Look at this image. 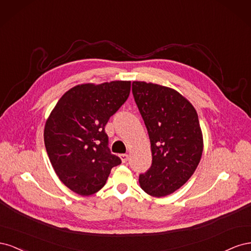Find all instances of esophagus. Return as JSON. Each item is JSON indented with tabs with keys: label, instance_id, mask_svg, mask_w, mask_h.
<instances>
[{
	"label": "esophagus",
	"instance_id": "34e87169",
	"mask_svg": "<svg viewBox=\"0 0 251 251\" xmlns=\"http://www.w3.org/2000/svg\"><path fill=\"white\" fill-rule=\"evenodd\" d=\"M119 157L121 159V161H123V163H126L127 161V159H128V155L127 154H121Z\"/></svg>",
	"mask_w": 251,
	"mask_h": 251
}]
</instances>
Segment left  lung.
<instances>
[{"instance_id": "8db88e82", "label": "left lung", "mask_w": 251, "mask_h": 251, "mask_svg": "<svg viewBox=\"0 0 251 251\" xmlns=\"http://www.w3.org/2000/svg\"><path fill=\"white\" fill-rule=\"evenodd\" d=\"M132 92L147 126L151 165L139 175L147 194L164 197L192 177L203 151L198 114L176 90L151 82L133 81Z\"/></svg>"}]
</instances>
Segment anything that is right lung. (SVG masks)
I'll return each instance as SVG.
<instances>
[{
	"label": "right lung",
	"instance_id": "right-lung-1",
	"mask_svg": "<svg viewBox=\"0 0 251 251\" xmlns=\"http://www.w3.org/2000/svg\"><path fill=\"white\" fill-rule=\"evenodd\" d=\"M130 91L131 81L123 80L78 85L52 110L45 125V147L59 180L74 193H97L112 168L121 163L111 153L104 126Z\"/></svg>",
	"mask_w": 251,
	"mask_h": 251
}]
</instances>
